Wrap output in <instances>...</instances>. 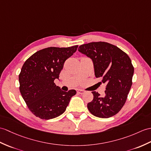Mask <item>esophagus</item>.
<instances>
[{
    "instance_id": "obj_1",
    "label": "esophagus",
    "mask_w": 151,
    "mask_h": 151,
    "mask_svg": "<svg viewBox=\"0 0 151 151\" xmlns=\"http://www.w3.org/2000/svg\"><path fill=\"white\" fill-rule=\"evenodd\" d=\"M77 93H78V94H83L84 93H85V91H84L83 90H82V89H77Z\"/></svg>"
}]
</instances>
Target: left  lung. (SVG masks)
I'll use <instances>...</instances> for the list:
<instances>
[{"mask_svg": "<svg viewBox=\"0 0 151 151\" xmlns=\"http://www.w3.org/2000/svg\"><path fill=\"white\" fill-rule=\"evenodd\" d=\"M78 50L92 60L95 76L106 84L105 96L93 91V100L87 108L96 117L113 116L124 106L132 86L134 68L130 58L117 46L104 42L82 44Z\"/></svg>", "mask_w": 151, "mask_h": 151, "instance_id": "left-lung-1", "label": "left lung"}]
</instances>
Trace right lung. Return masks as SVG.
I'll return each mask as SVG.
<instances>
[{
    "mask_svg": "<svg viewBox=\"0 0 151 151\" xmlns=\"http://www.w3.org/2000/svg\"><path fill=\"white\" fill-rule=\"evenodd\" d=\"M78 45L69 47H50L31 55L21 69L19 76L20 92L33 114L50 120L64 113L74 89L63 91L54 83L65 61L76 51Z\"/></svg>",
    "mask_w": 151,
    "mask_h": 151,
    "instance_id": "right-lung-1",
    "label": "right lung"
}]
</instances>
